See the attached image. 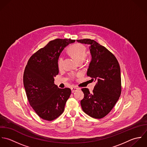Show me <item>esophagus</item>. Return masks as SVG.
Segmentation results:
<instances>
[{"mask_svg": "<svg viewBox=\"0 0 147 147\" xmlns=\"http://www.w3.org/2000/svg\"><path fill=\"white\" fill-rule=\"evenodd\" d=\"M80 88H76V87H73L71 88V92H76V91H77L78 90H79Z\"/></svg>", "mask_w": 147, "mask_h": 147, "instance_id": "esophagus-1", "label": "esophagus"}]
</instances>
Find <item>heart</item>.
Segmentation results:
<instances>
[{"instance_id": "b5f03b06", "label": "heart", "mask_w": 147, "mask_h": 147, "mask_svg": "<svg viewBox=\"0 0 147 147\" xmlns=\"http://www.w3.org/2000/svg\"><path fill=\"white\" fill-rule=\"evenodd\" d=\"M68 52L70 55L75 59L78 63L82 62L85 59L87 54L86 47L81 44H75L70 46L68 49ZM62 61L63 58L62 57L59 58L58 60L59 67H61Z\"/></svg>"}]
</instances>
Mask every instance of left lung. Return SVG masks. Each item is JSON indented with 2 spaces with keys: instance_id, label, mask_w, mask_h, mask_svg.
I'll use <instances>...</instances> for the list:
<instances>
[{
  "instance_id": "left-lung-1",
  "label": "left lung",
  "mask_w": 147,
  "mask_h": 147,
  "mask_svg": "<svg viewBox=\"0 0 147 147\" xmlns=\"http://www.w3.org/2000/svg\"><path fill=\"white\" fill-rule=\"evenodd\" d=\"M77 41L90 45L91 60L87 76L96 82L92 93L88 88L82 89L84 98L81 101V107L90 117L101 119L111 111L120 95V66L114 55L95 41L85 38Z\"/></svg>"
}]
</instances>
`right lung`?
<instances>
[{"instance_id": "right-lung-1", "label": "right lung", "mask_w": 147, "mask_h": 147, "mask_svg": "<svg viewBox=\"0 0 147 147\" xmlns=\"http://www.w3.org/2000/svg\"><path fill=\"white\" fill-rule=\"evenodd\" d=\"M75 40L56 39L50 41L30 58L26 65L23 83L30 105L43 119L53 120L63 113L71 94L69 88H59L54 83L59 74L61 53Z\"/></svg>"}]
</instances>
